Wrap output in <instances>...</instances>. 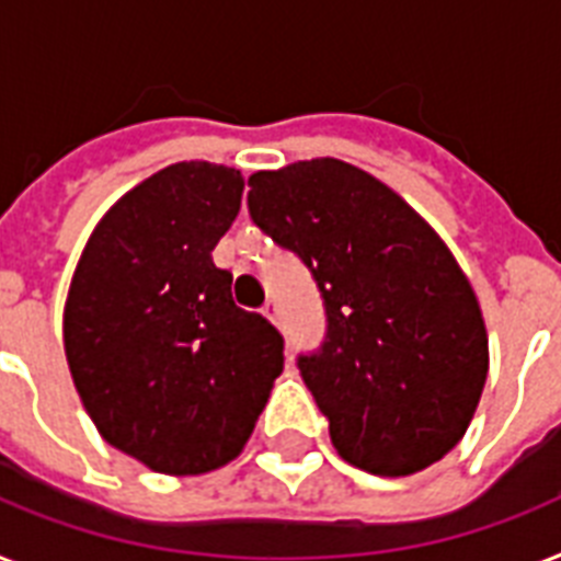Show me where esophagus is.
<instances>
[{"label": "esophagus", "mask_w": 561, "mask_h": 561, "mask_svg": "<svg viewBox=\"0 0 561 561\" xmlns=\"http://www.w3.org/2000/svg\"><path fill=\"white\" fill-rule=\"evenodd\" d=\"M262 311H264V317H267V320L279 323V302H276V299H267Z\"/></svg>", "instance_id": "obj_1"}]
</instances>
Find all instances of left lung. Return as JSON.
Listing matches in <instances>:
<instances>
[{
  "label": "left lung",
  "mask_w": 561,
  "mask_h": 561,
  "mask_svg": "<svg viewBox=\"0 0 561 561\" xmlns=\"http://www.w3.org/2000/svg\"><path fill=\"white\" fill-rule=\"evenodd\" d=\"M250 218L302 259L325 308L297 367L343 460L404 478L443 460L478 410L489 341L443 238L367 171L294 162L247 180Z\"/></svg>",
  "instance_id": "8db88e82"
}]
</instances>
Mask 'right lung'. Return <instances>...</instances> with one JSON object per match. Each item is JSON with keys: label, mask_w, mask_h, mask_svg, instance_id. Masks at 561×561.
Returning <instances> with one entry per match:
<instances>
[{"label": "right lung", "mask_w": 561, "mask_h": 561, "mask_svg": "<svg viewBox=\"0 0 561 561\" xmlns=\"http://www.w3.org/2000/svg\"><path fill=\"white\" fill-rule=\"evenodd\" d=\"M241 171L178 162L101 218L75 267L64 346L113 448L162 474L229 462L285 364V341L232 302L211 250L241 209Z\"/></svg>", "instance_id": "1"}]
</instances>
